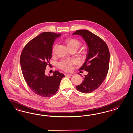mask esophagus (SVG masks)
I'll return each instance as SVG.
<instances>
[{"instance_id": "1", "label": "esophagus", "mask_w": 133, "mask_h": 133, "mask_svg": "<svg viewBox=\"0 0 133 133\" xmlns=\"http://www.w3.org/2000/svg\"><path fill=\"white\" fill-rule=\"evenodd\" d=\"M65 77H68V76H72V75L70 74H65Z\"/></svg>"}]
</instances>
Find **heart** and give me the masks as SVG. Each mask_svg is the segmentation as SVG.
<instances>
[{"instance_id": "b5f03b06", "label": "heart", "mask_w": 133, "mask_h": 133, "mask_svg": "<svg viewBox=\"0 0 133 133\" xmlns=\"http://www.w3.org/2000/svg\"><path fill=\"white\" fill-rule=\"evenodd\" d=\"M66 43L68 48H75L78 49L81 45V42L80 41L77 40V39L74 38H68L67 39ZM56 48V45L54 46L52 51L54 52ZM75 63V61L74 60L71 61H62L58 64V67L62 70L64 71H70L72 68V64Z\"/></svg>"}]
</instances>
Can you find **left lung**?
Masks as SVG:
<instances>
[{"label":"left lung","mask_w":133,"mask_h":133,"mask_svg":"<svg viewBox=\"0 0 133 133\" xmlns=\"http://www.w3.org/2000/svg\"><path fill=\"white\" fill-rule=\"evenodd\" d=\"M73 35L82 36L88 47L84 63L79 70L88 72L81 84L76 86L81 93H91L102 83L108 72L110 52L104 41L88 30H78Z\"/></svg>","instance_id":"8db88e82"}]
</instances>
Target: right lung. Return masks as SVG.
Listing matches in <instances>:
<instances>
[{
	"label": "right lung",
	"instance_id": "1",
	"mask_svg": "<svg viewBox=\"0 0 133 133\" xmlns=\"http://www.w3.org/2000/svg\"><path fill=\"white\" fill-rule=\"evenodd\" d=\"M61 34L43 32L29 41L21 52L20 63L25 81L37 95L52 97L57 92L64 75L55 71L52 76L45 74L52 57V45Z\"/></svg>",
	"mask_w": 133,
	"mask_h": 133
}]
</instances>
